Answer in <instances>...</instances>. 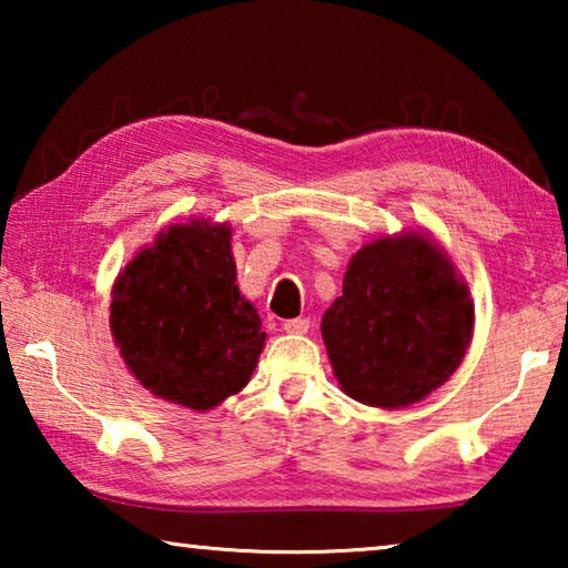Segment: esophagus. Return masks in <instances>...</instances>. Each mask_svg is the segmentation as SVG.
Returning a JSON list of instances; mask_svg holds the SVG:
<instances>
[{
    "instance_id": "esophagus-1",
    "label": "esophagus",
    "mask_w": 568,
    "mask_h": 568,
    "mask_svg": "<svg viewBox=\"0 0 568 568\" xmlns=\"http://www.w3.org/2000/svg\"><path fill=\"white\" fill-rule=\"evenodd\" d=\"M307 328H311V321H305V318H291L283 323V331L291 335H303V333H307Z\"/></svg>"
}]
</instances>
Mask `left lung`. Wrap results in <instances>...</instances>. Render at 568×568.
Wrapping results in <instances>:
<instances>
[{"instance_id":"8db88e82","label":"left lung","mask_w":568,"mask_h":568,"mask_svg":"<svg viewBox=\"0 0 568 568\" xmlns=\"http://www.w3.org/2000/svg\"><path fill=\"white\" fill-rule=\"evenodd\" d=\"M474 301L428 233L365 243L321 333L341 390L373 408H406L454 376L474 338Z\"/></svg>"}]
</instances>
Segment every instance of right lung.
<instances>
[{"instance_id":"1","label":"right lung","mask_w":568,"mask_h":568,"mask_svg":"<svg viewBox=\"0 0 568 568\" xmlns=\"http://www.w3.org/2000/svg\"><path fill=\"white\" fill-rule=\"evenodd\" d=\"M230 240V225L210 217L168 225L110 293V331L134 381L197 413L243 390L265 348L257 307L235 285Z\"/></svg>"}]
</instances>
